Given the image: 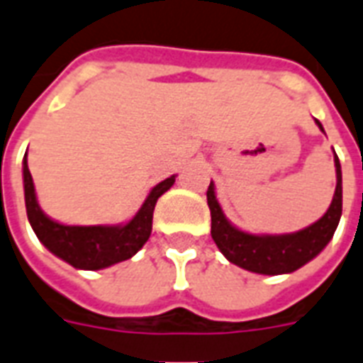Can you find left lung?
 Returning a JSON list of instances; mask_svg holds the SVG:
<instances>
[{"label":"left lung","mask_w":363,"mask_h":363,"mask_svg":"<svg viewBox=\"0 0 363 363\" xmlns=\"http://www.w3.org/2000/svg\"><path fill=\"white\" fill-rule=\"evenodd\" d=\"M315 124L323 132L320 120H315ZM335 172H337V187L325 214L304 230L295 233H281V235H256L235 228L223 214L216 199L214 184L211 182L206 201L212 218V239L220 252L231 264L255 274L279 275L302 268L325 249L339 225L342 214V172H340L337 152H335Z\"/></svg>","instance_id":"8db88e82"}]
</instances>
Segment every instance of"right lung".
<instances>
[{"mask_svg":"<svg viewBox=\"0 0 363 363\" xmlns=\"http://www.w3.org/2000/svg\"><path fill=\"white\" fill-rule=\"evenodd\" d=\"M24 203L32 230L43 247L78 269H103L132 258L147 243L152 230V212L162 193L170 189L176 176L166 178L152 187L138 214L126 223L116 225H65L40 208L36 189L28 170L26 157L23 160Z\"/></svg>","mask_w":363,"mask_h":363,"instance_id":"add662e5","label":"right lung"}]
</instances>
